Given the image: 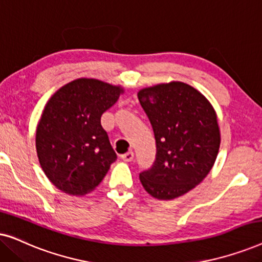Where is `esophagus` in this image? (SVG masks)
Here are the masks:
<instances>
[{
	"mask_svg": "<svg viewBox=\"0 0 262 262\" xmlns=\"http://www.w3.org/2000/svg\"><path fill=\"white\" fill-rule=\"evenodd\" d=\"M121 159H123L125 162H131V161H134L135 159V154L132 151H128L126 154H124V155H121Z\"/></svg>",
	"mask_w": 262,
	"mask_h": 262,
	"instance_id": "obj_1",
	"label": "esophagus"
}]
</instances>
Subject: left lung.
<instances>
[{
	"mask_svg": "<svg viewBox=\"0 0 262 262\" xmlns=\"http://www.w3.org/2000/svg\"><path fill=\"white\" fill-rule=\"evenodd\" d=\"M137 95L156 141L155 162L139 180L156 199L184 195L206 178L217 159V114L202 93L184 82L143 88Z\"/></svg>",
	"mask_w": 262,
	"mask_h": 262,
	"instance_id": "left-lung-1",
	"label": "left lung"
}]
</instances>
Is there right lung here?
Wrapping results in <instances>:
<instances>
[{
    "label": "right lung",
    "instance_id": "add662e5",
    "mask_svg": "<svg viewBox=\"0 0 262 262\" xmlns=\"http://www.w3.org/2000/svg\"><path fill=\"white\" fill-rule=\"evenodd\" d=\"M124 89L95 78H77L53 94L35 134L39 162L49 180L64 193L84 195L108 171L117 155L101 116Z\"/></svg>",
    "mask_w": 262,
    "mask_h": 262
}]
</instances>
